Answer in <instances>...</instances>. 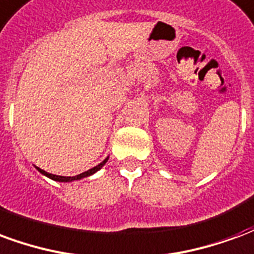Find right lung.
Listing matches in <instances>:
<instances>
[{"mask_svg":"<svg viewBox=\"0 0 254 254\" xmlns=\"http://www.w3.org/2000/svg\"><path fill=\"white\" fill-rule=\"evenodd\" d=\"M109 160V156L106 158L103 162H100L99 165L95 166V167H92V169H89V170L84 171V173H81V174H78V176H74V177H63V176H56V174H50V173H47V171L42 170V169H39V167H36V170L39 171L41 174H43V176H46L47 178H50V180H53V181H57V182H72V181H77V180H81V178H85V177H89L92 176V174H95L96 171H99L103 166L106 165V162Z\"/></svg>","mask_w":254,"mask_h":254,"instance_id":"add662e5","label":"right lung"}]
</instances>
